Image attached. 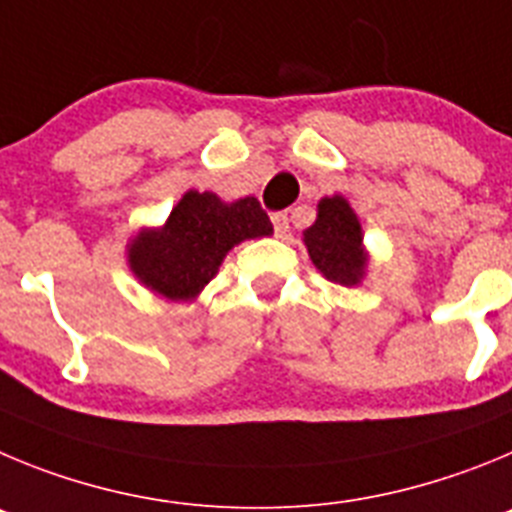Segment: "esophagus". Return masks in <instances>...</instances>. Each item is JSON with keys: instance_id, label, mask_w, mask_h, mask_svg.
<instances>
[{"instance_id": "obj_1", "label": "esophagus", "mask_w": 512, "mask_h": 512, "mask_svg": "<svg viewBox=\"0 0 512 512\" xmlns=\"http://www.w3.org/2000/svg\"><path fill=\"white\" fill-rule=\"evenodd\" d=\"M270 219H273V227H275V234H278V237H285V234L290 232V222H288V214H285V211H275Z\"/></svg>"}]
</instances>
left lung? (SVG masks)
Returning a JSON list of instances; mask_svg holds the SVG:
<instances>
[{"label": "left lung", "mask_w": 512, "mask_h": 512, "mask_svg": "<svg viewBox=\"0 0 512 512\" xmlns=\"http://www.w3.org/2000/svg\"><path fill=\"white\" fill-rule=\"evenodd\" d=\"M308 257L331 283L357 285L365 278L367 252L362 247V227L344 196L319 201L316 222L303 232Z\"/></svg>", "instance_id": "1"}]
</instances>
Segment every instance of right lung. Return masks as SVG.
<instances>
[{"mask_svg": "<svg viewBox=\"0 0 512 512\" xmlns=\"http://www.w3.org/2000/svg\"><path fill=\"white\" fill-rule=\"evenodd\" d=\"M273 234L260 201L224 204L211 191H188L160 229H142L127 247V262L142 285L168 301H193L219 273L227 252L245 239Z\"/></svg>", "mask_w": 512, "mask_h": 512, "instance_id": "obj_1", "label": "right lung"}]
</instances>
